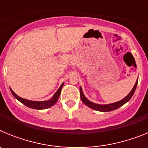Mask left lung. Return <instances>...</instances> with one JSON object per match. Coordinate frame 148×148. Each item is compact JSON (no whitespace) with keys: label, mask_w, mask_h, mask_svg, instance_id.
<instances>
[{"label":"left lung","mask_w":148,"mask_h":148,"mask_svg":"<svg viewBox=\"0 0 148 148\" xmlns=\"http://www.w3.org/2000/svg\"><path fill=\"white\" fill-rule=\"evenodd\" d=\"M137 84H138V79L136 80V82L135 83V85L133 86V89H132L131 91L129 92V94L127 95L126 97H125L124 99H121V100L117 102L111 103V104H99L92 102V101H90L89 99H87V98H86V96L84 95V94L83 91H82V87H80L81 99H82V102L85 104V105H87V107H89V108H91V109L95 110L100 111V112H110V111H113L119 108L120 107H121L122 105L126 104L127 102H128V101L130 100V99H131L132 96H133V94H134V92H135V90L137 87Z\"/></svg>","instance_id":"obj_1"}]
</instances>
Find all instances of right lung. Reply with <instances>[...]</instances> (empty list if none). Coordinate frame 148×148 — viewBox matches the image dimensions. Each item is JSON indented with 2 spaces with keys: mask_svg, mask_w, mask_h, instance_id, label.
I'll return each mask as SVG.
<instances>
[{
  "mask_svg": "<svg viewBox=\"0 0 148 148\" xmlns=\"http://www.w3.org/2000/svg\"><path fill=\"white\" fill-rule=\"evenodd\" d=\"M63 86H64V83L61 84V85L60 86V87L58 88V90L56 92V93L54 94V95L53 96L52 99H50L49 100L47 101H30L27 100V99H23V98L18 96L16 93H15V92H13V90H12L10 87V91L12 93L13 96L18 100L20 102H21L22 104H23L24 105H26L27 107L29 108H32V109H36V110H44V109H47V108H51L52 106L54 105L57 101L58 100L60 96V94H61V90L62 89Z\"/></svg>",
  "mask_w": 148,
  "mask_h": 148,
  "instance_id": "right-lung-1",
  "label": "right lung"
}]
</instances>
